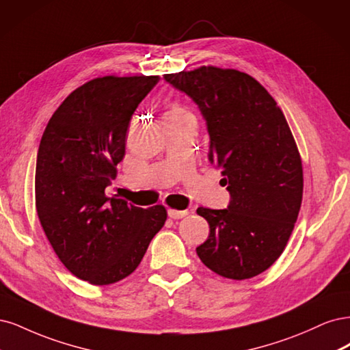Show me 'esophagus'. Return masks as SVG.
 <instances>
[{
	"label": "esophagus",
	"mask_w": 350,
	"mask_h": 350,
	"mask_svg": "<svg viewBox=\"0 0 350 350\" xmlns=\"http://www.w3.org/2000/svg\"><path fill=\"white\" fill-rule=\"evenodd\" d=\"M187 211H178V209H168V217L172 219H180L187 215Z\"/></svg>",
	"instance_id": "34e87169"
}]
</instances>
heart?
<instances>
[{
    "mask_svg": "<svg viewBox=\"0 0 350 350\" xmlns=\"http://www.w3.org/2000/svg\"><path fill=\"white\" fill-rule=\"evenodd\" d=\"M183 109L182 107H178V106H173L172 109H170V111H168L167 115H173V113H183Z\"/></svg>",
    "mask_w": 350,
    "mask_h": 350,
    "instance_id": "b5f03b06",
    "label": "heart"
}]
</instances>
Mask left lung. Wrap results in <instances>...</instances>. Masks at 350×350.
I'll use <instances>...</instances> for the list:
<instances>
[{"label": "left lung", "mask_w": 350, "mask_h": 350, "mask_svg": "<svg viewBox=\"0 0 350 350\" xmlns=\"http://www.w3.org/2000/svg\"><path fill=\"white\" fill-rule=\"evenodd\" d=\"M193 98L206 120L209 161L231 195L227 209L198 208L209 224L196 253L212 272L243 280L272 266L294 230L302 202V161L288 122L249 74L208 65L164 74Z\"/></svg>", "instance_id": "1"}]
</instances>
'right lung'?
Instances as JSON below:
<instances>
[{
	"instance_id": "obj_1",
	"label": "right lung",
	"mask_w": 350,
	"mask_h": 350,
	"mask_svg": "<svg viewBox=\"0 0 350 350\" xmlns=\"http://www.w3.org/2000/svg\"><path fill=\"white\" fill-rule=\"evenodd\" d=\"M159 75H106L75 88L44 129L36 161V211L53 252L92 285L137 269L167 219L163 205L138 208L105 190L125 155L135 109Z\"/></svg>"
}]
</instances>
